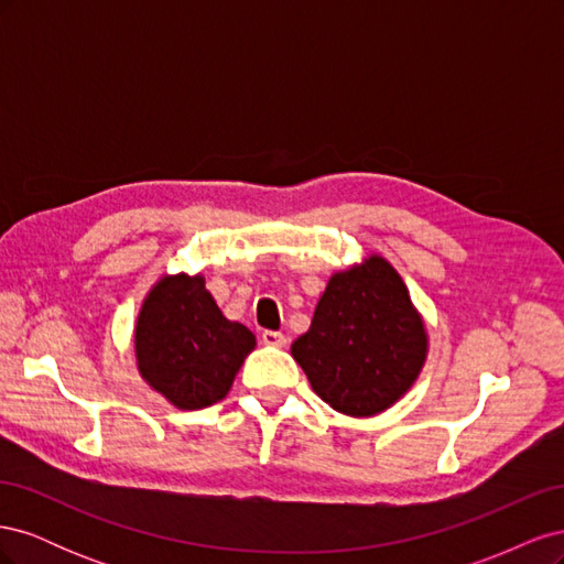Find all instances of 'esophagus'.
I'll list each match as a JSON object with an SVG mask.
<instances>
[{
    "instance_id": "obj_1",
    "label": "esophagus",
    "mask_w": 564,
    "mask_h": 564,
    "mask_svg": "<svg viewBox=\"0 0 564 564\" xmlns=\"http://www.w3.org/2000/svg\"><path fill=\"white\" fill-rule=\"evenodd\" d=\"M261 340H263L265 346H272V348H282L286 344L284 334H280V332H263Z\"/></svg>"
}]
</instances>
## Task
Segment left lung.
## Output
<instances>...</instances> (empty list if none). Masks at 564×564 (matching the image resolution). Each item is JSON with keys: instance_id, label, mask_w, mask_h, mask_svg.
<instances>
[{"instance_id": "1", "label": "left lung", "mask_w": 564, "mask_h": 564, "mask_svg": "<svg viewBox=\"0 0 564 564\" xmlns=\"http://www.w3.org/2000/svg\"><path fill=\"white\" fill-rule=\"evenodd\" d=\"M425 324L398 270L371 253L332 275L311 329L292 344L317 395L346 416H373L419 379Z\"/></svg>"}]
</instances>
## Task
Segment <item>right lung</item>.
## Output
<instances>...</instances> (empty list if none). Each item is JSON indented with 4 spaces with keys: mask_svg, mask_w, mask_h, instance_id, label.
<instances>
[{
    "mask_svg": "<svg viewBox=\"0 0 564 564\" xmlns=\"http://www.w3.org/2000/svg\"><path fill=\"white\" fill-rule=\"evenodd\" d=\"M135 360L150 388L178 409L224 400L256 336L218 311L202 275H164L135 319Z\"/></svg>",
    "mask_w": 564,
    "mask_h": 564,
    "instance_id": "obj_1",
    "label": "right lung"
}]
</instances>
